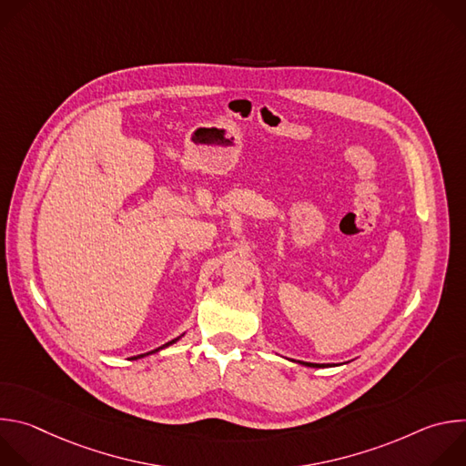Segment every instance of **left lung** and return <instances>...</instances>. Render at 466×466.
<instances>
[{
	"label": "left lung",
	"mask_w": 466,
	"mask_h": 466,
	"mask_svg": "<svg viewBox=\"0 0 466 466\" xmlns=\"http://www.w3.org/2000/svg\"><path fill=\"white\" fill-rule=\"evenodd\" d=\"M302 365H308V367H328V365H319V363H304V361H299Z\"/></svg>",
	"instance_id": "left-lung-1"
}]
</instances>
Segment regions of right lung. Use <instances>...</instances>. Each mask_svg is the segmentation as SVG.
I'll use <instances>...</instances> for the list:
<instances>
[{"label":"right lung","mask_w":466,"mask_h":466,"mask_svg":"<svg viewBox=\"0 0 466 466\" xmlns=\"http://www.w3.org/2000/svg\"><path fill=\"white\" fill-rule=\"evenodd\" d=\"M175 341H178V338L177 339H173V341H169V343H166V345H162L160 349H157V350H151V352H147V354H140V356H135L132 360H138V358H144V356H149V354H155V352H158V350H162V349H166V347H169V345H173Z\"/></svg>","instance_id":"obj_1"}]
</instances>
